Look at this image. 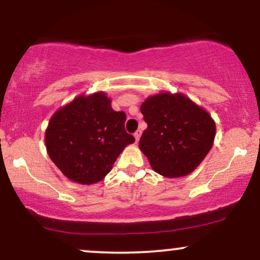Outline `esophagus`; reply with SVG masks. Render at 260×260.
<instances>
[{
  "label": "esophagus",
  "mask_w": 260,
  "mask_h": 260,
  "mask_svg": "<svg viewBox=\"0 0 260 260\" xmlns=\"http://www.w3.org/2000/svg\"><path fill=\"white\" fill-rule=\"evenodd\" d=\"M140 136H142V131L138 129L136 133H134V138H136V142H138L139 138H140Z\"/></svg>",
  "instance_id": "34e87169"
}]
</instances>
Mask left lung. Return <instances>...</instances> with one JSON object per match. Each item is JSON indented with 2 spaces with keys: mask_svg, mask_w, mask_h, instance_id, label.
Instances as JSON below:
<instances>
[{
  "mask_svg": "<svg viewBox=\"0 0 260 260\" xmlns=\"http://www.w3.org/2000/svg\"><path fill=\"white\" fill-rule=\"evenodd\" d=\"M148 128L139 149L150 166L165 177H183L198 168L213 147L215 122L183 94L149 96L140 106Z\"/></svg>",
  "mask_w": 260,
  "mask_h": 260,
  "instance_id": "left-lung-1",
  "label": "left lung"
}]
</instances>
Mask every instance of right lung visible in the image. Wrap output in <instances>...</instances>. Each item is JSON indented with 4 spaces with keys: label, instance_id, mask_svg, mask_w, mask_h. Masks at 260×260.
<instances>
[{
    "label": "right lung",
    "instance_id": "add662e5",
    "mask_svg": "<svg viewBox=\"0 0 260 260\" xmlns=\"http://www.w3.org/2000/svg\"><path fill=\"white\" fill-rule=\"evenodd\" d=\"M124 121L126 113L115 111L105 92L80 95L53 113L45 133L47 154L71 181L96 183L136 140Z\"/></svg>",
    "mask_w": 260,
    "mask_h": 260
}]
</instances>
